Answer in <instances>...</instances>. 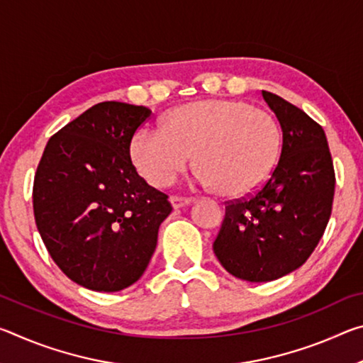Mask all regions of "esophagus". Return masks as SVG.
<instances>
[{"label": "esophagus", "mask_w": 363, "mask_h": 363, "mask_svg": "<svg viewBox=\"0 0 363 363\" xmlns=\"http://www.w3.org/2000/svg\"><path fill=\"white\" fill-rule=\"evenodd\" d=\"M169 201H171V205H173V208H182V206L189 205L190 201H192V199H187V196L173 195V196H169Z\"/></svg>", "instance_id": "1"}]
</instances>
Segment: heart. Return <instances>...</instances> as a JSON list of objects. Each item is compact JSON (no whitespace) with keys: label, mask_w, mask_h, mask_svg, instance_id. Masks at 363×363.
<instances>
[{"label":"heart","mask_w":363,"mask_h":363,"mask_svg":"<svg viewBox=\"0 0 363 363\" xmlns=\"http://www.w3.org/2000/svg\"><path fill=\"white\" fill-rule=\"evenodd\" d=\"M277 120L243 101L208 99L177 107L162 128H140L131 160L153 187H167L189 164L218 194L242 196L259 189L280 155Z\"/></svg>","instance_id":"1"}]
</instances>
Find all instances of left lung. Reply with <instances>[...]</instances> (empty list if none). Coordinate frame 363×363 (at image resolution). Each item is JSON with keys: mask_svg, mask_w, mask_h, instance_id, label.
Segmentation results:
<instances>
[{"mask_svg": "<svg viewBox=\"0 0 363 363\" xmlns=\"http://www.w3.org/2000/svg\"><path fill=\"white\" fill-rule=\"evenodd\" d=\"M281 128L277 164L255 194L225 201L213 251L233 277L270 281L307 261L328 224L335 168L323 128L280 96L262 91Z\"/></svg>", "mask_w": 363, "mask_h": 363, "instance_id": "obj_1", "label": "left lung"}]
</instances>
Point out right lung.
Wrapping results in <instances>:
<instances>
[{"label": "right lung", "mask_w": 363, "mask_h": 363, "mask_svg": "<svg viewBox=\"0 0 363 363\" xmlns=\"http://www.w3.org/2000/svg\"><path fill=\"white\" fill-rule=\"evenodd\" d=\"M152 112L101 102L48 140L33 181V214L59 269L94 291H120L140 279L158 227L173 206L131 162V140Z\"/></svg>", "instance_id": "add662e5"}]
</instances>
